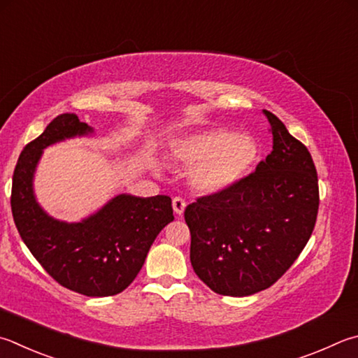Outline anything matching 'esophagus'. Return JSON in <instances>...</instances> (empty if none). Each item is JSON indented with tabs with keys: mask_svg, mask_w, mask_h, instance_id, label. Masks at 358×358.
<instances>
[{
	"mask_svg": "<svg viewBox=\"0 0 358 358\" xmlns=\"http://www.w3.org/2000/svg\"><path fill=\"white\" fill-rule=\"evenodd\" d=\"M172 206H173V213L177 214V216H181V214L185 213V208H186V201L181 199V197H175L172 200Z\"/></svg>",
	"mask_w": 358,
	"mask_h": 358,
	"instance_id": "obj_1",
	"label": "esophagus"
}]
</instances>
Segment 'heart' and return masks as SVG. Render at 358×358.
Segmentation results:
<instances>
[{"mask_svg": "<svg viewBox=\"0 0 358 358\" xmlns=\"http://www.w3.org/2000/svg\"><path fill=\"white\" fill-rule=\"evenodd\" d=\"M169 153L177 162L191 166L194 189L214 196L235 187L252 172L259 158V145L252 134L214 127L173 139Z\"/></svg>", "mask_w": 358, "mask_h": 358, "instance_id": "b5f03b06", "label": "heart"}]
</instances>
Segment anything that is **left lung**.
Instances as JSON below:
<instances>
[{
	"label": "left lung",
	"mask_w": 358,
	"mask_h": 358,
	"mask_svg": "<svg viewBox=\"0 0 358 358\" xmlns=\"http://www.w3.org/2000/svg\"><path fill=\"white\" fill-rule=\"evenodd\" d=\"M272 152L231 189L187 205L191 264L214 292L244 297L274 285L313 233L320 189L311 155L264 111Z\"/></svg>",
	"instance_id": "left-lung-1"
}]
</instances>
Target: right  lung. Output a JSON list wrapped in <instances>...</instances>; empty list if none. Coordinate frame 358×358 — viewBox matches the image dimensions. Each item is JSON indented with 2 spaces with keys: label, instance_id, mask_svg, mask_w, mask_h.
Wrapping results in <instances>:
<instances>
[{
  "label": "right lung",
  "instance_id": "1",
  "mask_svg": "<svg viewBox=\"0 0 358 358\" xmlns=\"http://www.w3.org/2000/svg\"><path fill=\"white\" fill-rule=\"evenodd\" d=\"M94 134L76 114H61L23 148L12 178V216L23 243L57 283L89 297L119 294L131 283L159 231L173 220L169 196L119 194L80 222L59 220L34 194V173L47 147Z\"/></svg>",
  "mask_w": 358,
  "mask_h": 358
}]
</instances>
